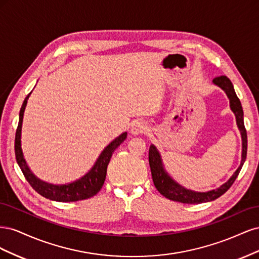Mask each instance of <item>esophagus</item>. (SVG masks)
<instances>
[{
    "instance_id": "obj_1",
    "label": "esophagus",
    "mask_w": 259,
    "mask_h": 259,
    "mask_svg": "<svg viewBox=\"0 0 259 259\" xmlns=\"http://www.w3.org/2000/svg\"><path fill=\"white\" fill-rule=\"evenodd\" d=\"M147 128H148V126H147V124L144 121L137 120V121H135L134 123L132 124L131 133H132V134H134V135L143 134V133H145L147 131Z\"/></svg>"
}]
</instances>
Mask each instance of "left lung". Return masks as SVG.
Segmentation results:
<instances>
[{"label":"left lung","mask_w":259,"mask_h":259,"mask_svg":"<svg viewBox=\"0 0 259 259\" xmlns=\"http://www.w3.org/2000/svg\"><path fill=\"white\" fill-rule=\"evenodd\" d=\"M213 82L214 84L218 85L219 88H222L226 92L227 96H228V98L230 99L231 110L234 112V114H236L238 127L242 135L243 150H242L241 164L239 168L236 170V173L231 176V178L228 180V182L224 184L222 187H219L218 189L211 190L208 192H194L191 190L185 189L184 187L179 186L167 175L166 171L163 168L161 156L158 150H156V148L153 145H151L150 149H149V164H150L153 184L156 188V190L169 200L182 202V203H188V204H199V203H203V202L214 201L217 198L221 197V195H223L232 186L234 180L237 179L240 173L243 164L245 162L246 153H247V135H246V130L244 126V121H243V109L240 103V99L238 98L236 92H234L231 81L226 75L216 76L213 80Z\"/></svg>","instance_id":"1"}]
</instances>
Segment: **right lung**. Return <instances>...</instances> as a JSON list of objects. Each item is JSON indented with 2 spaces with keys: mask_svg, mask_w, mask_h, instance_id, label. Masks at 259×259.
<instances>
[{
  "mask_svg": "<svg viewBox=\"0 0 259 259\" xmlns=\"http://www.w3.org/2000/svg\"><path fill=\"white\" fill-rule=\"evenodd\" d=\"M30 94L31 93L28 94V96L26 97L25 101H23V104L21 106L20 112H19V123L16 130V136H15V155H16V161L22 171L23 176H25L27 182L37 193H40L42 197L53 201L75 202V201L86 200L94 197V195L97 194L100 191L101 188H103L106 175H107V167H108L109 162H110L112 153L114 152L115 149L124 142L125 138L127 136V133H123V134H121L119 137L115 138L111 144H109L105 148V150L99 155L95 165H94L89 173L81 179L76 180L74 183L62 185V186L50 185L48 183H44L42 180L36 178L32 174V171L29 169L25 159H23L21 145H20L23 112H25V108H26Z\"/></svg>",
  "mask_w": 259,
  "mask_h": 259,
  "instance_id": "1",
  "label": "right lung"
}]
</instances>
